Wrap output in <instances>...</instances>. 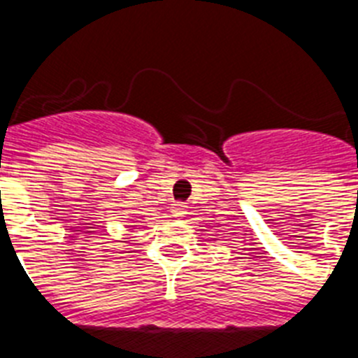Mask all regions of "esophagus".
Returning <instances> with one entry per match:
<instances>
[{"instance_id": "1", "label": "esophagus", "mask_w": 358, "mask_h": 358, "mask_svg": "<svg viewBox=\"0 0 358 358\" xmlns=\"http://www.w3.org/2000/svg\"><path fill=\"white\" fill-rule=\"evenodd\" d=\"M172 215L173 217H185L186 215L185 202H177V204H172Z\"/></svg>"}]
</instances>
